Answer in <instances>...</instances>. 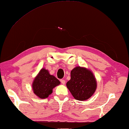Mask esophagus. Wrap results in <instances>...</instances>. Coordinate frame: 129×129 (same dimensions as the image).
<instances>
[{
  "mask_svg": "<svg viewBox=\"0 0 129 129\" xmlns=\"http://www.w3.org/2000/svg\"><path fill=\"white\" fill-rule=\"evenodd\" d=\"M60 81H61V83H62V85H65V81L64 80L61 79V80H60Z\"/></svg>",
  "mask_w": 129,
  "mask_h": 129,
  "instance_id": "1",
  "label": "esophagus"
}]
</instances>
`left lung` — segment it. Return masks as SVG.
Returning <instances> with one entry per match:
<instances>
[{
  "mask_svg": "<svg viewBox=\"0 0 129 129\" xmlns=\"http://www.w3.org/2000/svg\"><path fill=\"white\" fill-rule=\"evenodd\" d=\"M71 79L67 86L73 96L79 101L88 100L97 88V81L91 71L85 68L75 67L71 71Z\"/></svg>",
  "mask_w": 129,
  "mask_h": 129,
  "instance_id": "1",
  "label": "left lung"
}]
</instances>
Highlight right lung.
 Instances as JSON below:
<instances>
[{
    "mask_svg": "<svg viewBox=\"0 0 129 129\" xmlns=\"http://www.w3.org/2000/svg\"><path fill=\"white\" fill-rule=\"evenodd\" d=\"M60 83L59 80L50 75L47 70L42 68L33 82V91L38 97L44 99L48 97L52 93L53 89Z\"/></svg>",
    "mask_w": 129,
    "mask_h": 129,
    "instance_id": "obj_1",
    "label": "right lung"
}]
</instances>
